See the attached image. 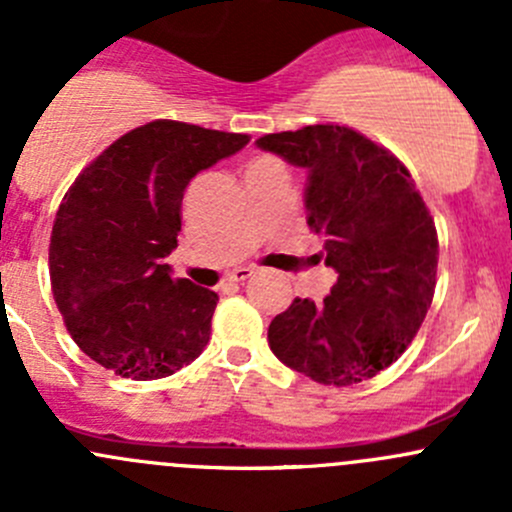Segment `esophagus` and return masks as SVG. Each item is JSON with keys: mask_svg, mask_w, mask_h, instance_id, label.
<instances>
[{"mask_svg": "<svg viewBox=\"0 0 512 512\" xmlns=\"http://www.w3.org/2000/svg\"><path fill=\"white\" fill-rule=\"evenodd\" d=\"M252 275H255V270H250V267H240V270L232 272L230 282H245V280H250Z\"/></svg>", "mask_w": 512, "mask_h": 512, "instance_id": "esophagus-1", "label": "esophagus"}]
</instances>
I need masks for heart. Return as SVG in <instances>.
Instances as JSON below:
<instances>
[{"instance_id":"1","label":"heart","mask_w":512,"mask_h":512,"mask_svg":"<svg viewBox=\"0 0 512 512\" xmlns=\"http://www.w3.org/2000/svg\"><path fill=\"white\" fill-rule=\"evenodd\" d=\"M257 160H265V158H257ZM252 163H255V160H252Z\"/></svg>"}]
</instances>
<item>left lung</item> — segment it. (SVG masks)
Wrapping results in <instances>:
<instances>
[{
    "label": "left lung",
    "mask_w": 512,
    "mask_h": 512,
    "mask_svg": "<svg viewBox=\"0 0 512 512\" xmlns=\"http://www.w3.org/2000/svg\"><path fill=\"white\" fill-rule=\"evenodd\" d=\"M307 168V225L317 260L339 272L322 304L294 299L267 329L282 364L327 386H352L414 342L436 287L438 237L406 165L349 126L317 123L257 138Z\"/></svg>",
    "instance_id": "obj_1"
}]
</instances>
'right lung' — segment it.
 Returning a JSON list of instances; mask_svg holds the SVG:
<instances>
[{"label": "right lung", "instance_id": "right-lung-1", "mask_svg": "<svg viewBox=\"0 0 512 512\" xmlns=\"http://www.w3.org/2000/svg\"><path fill=\"white\" fill-rule=\"evenodd\" d=\"M247 141L158 118L113 141L66 190L51 230V292L71 339L103 369L163 379L205 349L218 294L173 280L163 257L178 247L190 180Z\"/></svg>", "mask_w": 512, "mask_h": 512}]
</instances>
